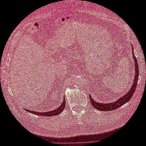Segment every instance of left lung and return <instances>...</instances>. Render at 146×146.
Returning a JSON list of instances; mask_svg holds the SVG:
<instances>
[{"mask_svg":"<svg viewBox=\"0 0 146 146\" xmlns=\"http://www.w3.org/2000/svg\"><path fill=\"white\" fill-rule=\"evenodd\" d=\"M132 54H133V59L135 61V78H134V81L133 83V85L131 86L130 88V90L128 91V92L121 98L118 99L116 101H114L113 103H110V104H101L99 102H95L93 99H92L91 96L90 95V99L91 101V103L93 107L99 110V111H111V110L117 109L121 107L122 105L125 104L127 102H129L131 97L133 96V93L136 90V88L137 85V82H138V79L139 76V67L138 64V61L136 60V56H135L134 52H133V48L132 47Z\"/></svg>","mask_w":146,"mask_h":146,"instance_id":"obj_1","label":"left lung"}]
</instances>
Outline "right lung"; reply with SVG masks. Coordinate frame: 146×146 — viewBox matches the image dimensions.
Wrapping results in <instances>:
<instances>
[{"label": "right lung", "mask_w": 146, "mask_h": 146, "mask_svg": "<svg viewBox=\"0 0 146 146\" xmlns=\"http://www.w3.org/2000/svg\"><path fill=\"white\" fill-rule=\"evenodd\" d=\"M65 104H66L65 98H64L63 102H62V104H61V105L60 106V107H58L55 110H52V111H48V112H36V111H30V110H28L27 109H25V110L28 112H30V113L34 114H37V115H39V116H54L58 115V114H59L61 113V111H63V110L64 108V107H65Z\"/></svg>", "instance_id": "right-lung-1"}]
</instances>
